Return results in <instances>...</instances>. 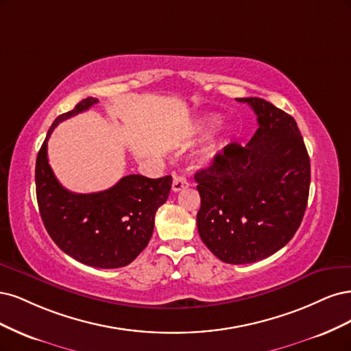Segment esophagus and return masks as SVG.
Masks as SVG:
<instances>
[{
	"instance_id": "obj_1",
	"label": "esophagus",
	"mask_w": 351,
	"mask_h": 351,
	"mask_svg": "<svg viewBox=\"0 0 351 351\" xmlns=\"http://www.w3.org/2000/svg\"><path fill=\"white\" fill-rule=\"evenodd\" d=\"M188 185H189V182L186 180V178L175 176L173 182H172V189H173V192H179V191H184L185 188H188Z\"/></svg>"
}]
</instances>
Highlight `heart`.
<instances>
[{
    "instance_id": "obj_1",
    "label": "heart",
    "mask_w": 351,
    "mask_h": 351,
    "mask_svg": "<svg viewBox=\"0 0 351 351\" xmlns=\"http://www.w3.org/2000/svg\"><path fill=\"white\" fill-rule=\"evenodd\" d=\"M219 122H220L219 115H213V114L204 115V117L197 119V128L198 130H208V128L216 127ZM224 147H226V143L223 138L211 140L210 143H207L204 147H202V150L199 152V162L202 165L213 163L220 156Z\"/></svg>"
}]
</instances>
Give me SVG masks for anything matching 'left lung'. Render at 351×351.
Listing matches in <instances>:
<instances>
[{
  "instance_id": "1",
  "label": "left lung",
  "mask_w": 351,
  "mask_h": 351,
  "mask_svg": "<svg viewBox=\"0 0 351 351\" xmlns=\"http://www.w3.org/2000/svg\"><path fill=\"white\" fill-rule=\"evenodd\" d=\"M250 105L258 130L245 147L232 143L195 173L201 241L223 263L250 264L295 236L308 206L311 162L296 121L259 97Z\"/></svg>"
}]
</instances>
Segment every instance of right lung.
Masks as SVG:
<instances>
[{"instance_id":"right-lung-1","label":"right lung","mask_w":351,"mask_h":351,"mask_svg":"<svg viewBox=\"0 0 351 351\" xmlns=\"http://www.w3.org/2000/svg\"><path fill=\"white\" fill-rule=\"evenodd\" d=\"M97 101L83 99L53 121L36 159V198L45 229L61 251L90 267L119 268L132 263L149 245L156 211L169 197L172 176L127 175L117 185L93 194L65 189L49 166L48 140L60 122Z\"/></svg>"}]
</instances>
